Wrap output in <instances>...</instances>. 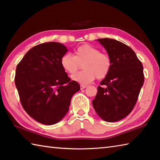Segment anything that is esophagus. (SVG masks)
<instances>
[{
  "mask_svg": "<svg viewBox=\"0 0 160 160\" xmlns=\"http://www.w3.org/2000/svg\"><path fill=\"white\" fill-rule=\"evenodd\" d=\"M87 87H88V85H82V84H81V85H80V89H81V90H83V89L86 88Z\"/></svg>",
  "mask_w": 160,
  "mask_h": 160,
  "instance_id": "esophagus-1",
  "label": "esophagus"
}]
</instances>
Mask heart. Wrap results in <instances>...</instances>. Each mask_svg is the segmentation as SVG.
<instances>
[{"label":"heart","mask_w":160,"mask_h":160,"mask_svg":"<svg viewBox=\"0 0 160 160\" xmlns=\"http://www.w3.org/2000/svg\"><path fill=\"white\" fill-rule=\"evenodd\" d=\"M82 65V71L73 75L72 80L86 85L95 79L102 80L109 74L112 61L107 53H102L99 48L91 44H83L75 51L74 56L65 53L61 58L62 68L68 74H74Z\"/></svg>","instance_id":"heart-1"}]
</instances>
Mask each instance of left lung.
<instances>
[{
	"instance_id": "8db88e82",
	"label": "left lung",
	"mask_w": 160,
	"mask_h": 160,
	"mask_svg": "<svg viewBox=\"0 0 160 160\" xmlns=\"http://www.w3.org/2000/svg\"><path fill=\"white\" fill-rule=\"evenodd\" d=\"M97 40L112 58V67L100 82L92 105L103 120L115 122L133 109L144 83L143 66L128 46L108 38Z\"/></svg>"
}]
</instances>
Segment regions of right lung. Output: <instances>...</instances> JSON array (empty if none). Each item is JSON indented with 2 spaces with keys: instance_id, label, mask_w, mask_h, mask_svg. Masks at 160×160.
Masks as SVG:
<instances>
[{
  "instance_id": "1",
  "label": "right lung",
  "mask_w": 160,
  "mask_h": 160,
  "mask_svg": "<svg viewBox=\"0 0 160 160\" xmlns=\"http://www.w3.org/2000/svg\"><path fill=\"white\" fill-rule=\"evenodd\" d=\"M67 51L61 43H43L28 51L16 68L15 82L22 106L45 125H53L64 117L72 95L80 89L61 66Z\"/></svg>"
}]
</instances>
